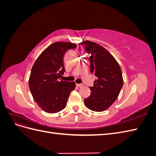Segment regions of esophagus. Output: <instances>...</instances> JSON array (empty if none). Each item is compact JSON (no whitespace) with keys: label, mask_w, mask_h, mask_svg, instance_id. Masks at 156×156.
I'll use <instances>...</instances> for the list:
<instances>
[{"label":"esophagus","mask_w":156,"mask_h":156,"mask_svg":"<svg viewBox=\"0 0 156 156\" xmlns=\"http://www.w3.org/2000/svg\"><path fill=\"white\" fill-rule=\"evenodd\" d=\"M76 86L77 87H79V88H81V87H83V85L82 84H76Z\"/></svg>","instance_id":"1"}]
</instances>
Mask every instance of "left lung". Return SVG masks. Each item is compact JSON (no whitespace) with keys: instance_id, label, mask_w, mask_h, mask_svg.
Returning <instances> with one entry per match:
<instances>
[{"instance_id":"obj_1","label":"left lung","mask_w":156,"mask_h":156,"mask_svg":"<svg viewBox=\"0 0 156 156\" xmlns=\"http://www.w3.org/2000/svg\"><path fill=\"white\" fill-rule=\"evenodd\" d=\"M90 55V72L97 77L91 94L84 99L85 106L94 111H105L115 101L123 87L124 81L119 63L104 48L88 40L81 42Z\"/></svg>"}]
</instances>
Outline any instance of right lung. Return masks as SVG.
<instances>
[{
	"label": "right lung",
	"instance_id": "obj_1",
	"mask_svg": "<svg viewBox=\"0 0 156 156\" xmlns=\"http://www.w3.org/2000/svg\"><path fill=\"white\" fill-rule=\"evenodd\" d=\"M77 46L69 42H55L42 52L33 65L29 88L37 104L46 112L56 113L64 109L75 88V82L59 79L65 72L66 52Z\"/></svg>",
	"mask_w": 156,
	"mask_h": 156
}]
</instances>
